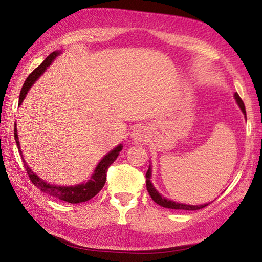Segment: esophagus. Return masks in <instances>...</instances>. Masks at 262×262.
I'll return each instance as SVG.
<instances>
[{
    "label": "esophagus",
    "mask_w": 262,
    "mask_h": 262,
    "mask_svg": "<svg viewBox=\"0 0 262 262\" xmlns=\"http://www.w3.org/2000/svg\"><path fill=\"white\" fill-rule=\"evenodd\" d=\"M132 139L135 142H143L148 139V128L145 126H136L132 133Z\"/></svg>",
    "instance_id": "1"
}]
</instances>
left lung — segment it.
Returning <instances> with one entry per match:
<instances>
[{
    "instance_id": "8db88e82",
    "label": "left lung",
    "mask_w": 262,
    "mask_h": 262,
    "mask_svg": "<svg viewBox=\"0 0 262 262\" xmlns=\"http://www.w3.org/2000/svg\"><path fill=\"white\" fill-rule=\"evenodd\" d=\"M234 98L237 100V104L239 105V107L243 111V113L246 115V111H245V105H244L243 100L239 95L234 94ZM145 178H147V189L150 194V196H151L152 200L157 203V205L162 206L164 208H168V209H181V210H198V209H202V208H205L206 206L209 205V203H206V205H201V206H192V205H184V203H178V202H174V201H171V200H167L165 198H162V195L159 194L156 189H155L154 185L151 184V181H150V178H151V168L149 166V170L147 171V173H145Z\"/></svg>"
}]
</instances>
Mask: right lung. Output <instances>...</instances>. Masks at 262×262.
I'll use <instances>...</instances> for the list:
<instances>
[{
	"instance_id": "right-lung-1",
	"label": "right lung",
	"mask_w": 262,
	"mask_h": 262,
	"mask_svg": "<svg viewBox=\"0 0 262 262\" xmlns=\"http://www.w3.org/2000/svg\"><path fill=\"white\" fill-rule=\"evenodd\" d=\"M59 54H60V52H57V51L53 52L52 54H50L46 57L45 61H43L38 68H35L33 72L29 75V77L26 78L25 83L23 84V88H21V90H20L18 105L23 103V100L26 97L28 91L30 90V88L33 85L34 82L39 78V76H40V75L45 72L48 66L52 63V61L54 60ZM14 132H15L14 134H15L17 148H18V150H19L20 156H23L20 151V144L18 141V135H17L16 127H15ZM121 149H122V145L120 144V145H118L115 149H113L112 151H110L103 159H101L98 165H97L94 174L91 176L90 180H88L85 184H79V185H75V186H55V185L47 184L45 180L39 178V177L35 174L33 171L30 170V167L28 166V164L25 163L24 159H23V162H24L25 170H26V172H28V174L30 177V180L32 181V184L34 186H37V187L40 189L41 192L51 195V196H53V198L59 199V200H62V201L69 202V203H81V202H85L88 200H90V199H92L95 195L98 194L101 190V188L104 187L105 181H106V173H107L108 167L111 164H112L115 159H117V157L119 156V152L121 151Z\"/></svg>"
}]
</instances>
